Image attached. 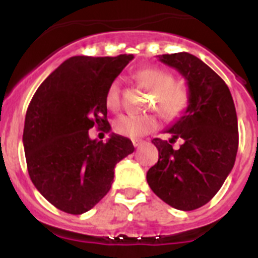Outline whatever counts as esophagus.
Wrapping results in <instances>:
<instances>
[{"label":"esophagus","mask_w":258,"mask_h":258,"mask_svg":"<svg viewBox=\"0 0 258 258\" xmlns=\"http://www.w3.org/2000/svg\"><path fill=\"white\" fill-rule=\"evenodd\" d=\"M142 143H143V141H141V140H133L134 147H140V146L142 145Z\"/></svg>","instance_id":"obj_1"}]
</instances>
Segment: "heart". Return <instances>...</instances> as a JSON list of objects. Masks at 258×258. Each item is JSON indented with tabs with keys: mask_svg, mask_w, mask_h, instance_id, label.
Instances as JSON below:
<instances>
[{
	"mask_svg": "<svg viewBox=\"0 0 258 258\" xmlns=\"http://www.w3.org/2000/svg\"><path fill=\"white\" fill-rule=\"evenodd\" d=\"M134 77L140 85L154 93L156 108L165 117H177L190 103V92L182 84L174 83L172 74L163 68L145 67L138 70ZM120 103V81L117 79L109 84L106 93V104L108 108H116ZM159 126L155 115H136L124 113L113 121V131L120 136L129 138H141L154 132Z\"/></svg>",
	"mask_w": 258,
	"mask_h": 258,
	"instance_id": "obj_1",
	"label": "heart"
}]
</instances>
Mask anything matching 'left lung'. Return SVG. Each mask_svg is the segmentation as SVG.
I'll return each instance as SVG.
<instances>
[{
    "instance_id": "8db88e82",
    "label": "left lung",
    "mask_w": 258,
    "mask_h": 258,
    "mask_svg": "<svg viewBox=\"0 0 258 258\" xmlns=\"http://www.w3.org/2000/svg\"><path fill=\"white\" fill-rule=\"evenodd\" d=\"M184 77L190 103L166 129L169 141L154 138L159 160L147 172V183L163 202L179 211H194L218 192L238 152V117L231 93L211 67L188 52L157 55ZM184 143L173 150L171 143Z\"/></svg>"
}]
</instances>
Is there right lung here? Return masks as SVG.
<instances>
[{"mask_svg": "<svg viewBox=\"0 0 258 258\" xmlns=\"http://www.w3.org/2000/svg\"><path fill=\"white\" fill-rule=\"evenodd\" d=\"M72 56L38 86L27 109L23 146L35 187L60 211L83 214L111 188L115 166L134 151L126 137L90 140L89 129L106 125L109 84L133 59Z\"/></svg>", "mask_w": 258, "mask_h": 258, "instance_id": "right-lung-1", "label": "right lung"}]
</instances>
